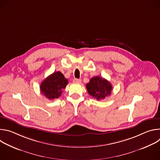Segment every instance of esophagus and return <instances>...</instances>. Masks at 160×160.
Wrapping results in <instances>:
<instances>
[{
  "instance_id": "34e87169",
  "label": "esophagus",
  "mask_w": 160,
  "mask_h": 160,
  "mask_svg": "<svg viewBox=\"0 0 160 160\" xmlns=\"http://www.w3.org/2000/svg\"><path fill=\"white\" fill-rule=\"evenodd\" d=\"M73 82H75V83H80L81 82V80L78 79V78H75L73 80Z\"/></svg>"
}]
</instances>
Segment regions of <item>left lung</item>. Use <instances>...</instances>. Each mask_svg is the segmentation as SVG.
Segmentation results:
<instances>
[{
	"instance_id": "left-lung-1",
	"label": "left lung",
	"mask_w": 160,
	"mask_h": 160,
	"mask_svg": "<svg viewBox=\"0 0 160 160\" xmlns=\"http://www.w3.org/2000/svg\"><path fill=\"white\" fill-rule=\"evenodd\" d=\"M86 88L89 95L98 101L109 96L112 90L111 84L107 80L99 76L91 78L86 84Z\"/></svg>"
}]
</instances>
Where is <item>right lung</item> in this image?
<instances>
[{
    "label": "right lung",
    "instance_id": "1",
    "mask_svg": "<svg viewBox=\"0 0 160 160\" xmlns=\"http://www.w3.org/2000/svg\"><path fill=\"white\" fill-rule=\"evenodd\" d=\"M68 83V79L64 78L63 74L60 72H57L42 81L40 89L41 93L48 99H57L61 96L62 90Z\"/></svg>",
    "mask_w": 160,
    "mask_h": 160
}]
</instances>
